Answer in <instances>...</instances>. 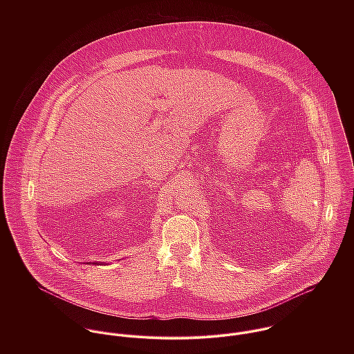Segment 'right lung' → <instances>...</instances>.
I'll list each match as a JSON object with an SVG mask.
<instances>
[{
  "label": "right lung",
  "instance_id": "right-lung-1",
  "mask_svg": "<svg viewBox=\"0 0 354 354\" xmlns=\"http://www.w3.org/2000/svg\"><path fill=\"white\" fill-rule=\"evenodd\" d=\"M88 263H90V261H88ZM93 264H95V266H98V264H102V266H104V264H106V263H104V261H100V263H98V261H94V263H93Z\"/></svg>",
  "mask_w": 354,
  "mask_h": 354
}]
</instances>
